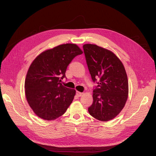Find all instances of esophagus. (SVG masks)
Segmentation results:
<instances>
[{"label": "esophagus", "mask_w": 156, "mask_h": 156, "mask_svg": "<svg viewBox=\"0 0 156 156\" xmlns=\"http://www.w3.org/2000/svg\"><path fill=\"white\" fill-rule=\"evenodd\" d=\"M82 94H83V93H81V92H78V91H77V92H76V95H77V96H79V97L81 96H82Z\"/></svg>", "instance_id": "obj_1"}]
</instances>
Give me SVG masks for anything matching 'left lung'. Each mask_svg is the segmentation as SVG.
Wrapping results in <instances>:
<instances>
[{"mask_svg": "<svg viewBox=\"0 0 156 156\" xmlns=\"http://www.w3.org/2000/svg\"><path fill=\"white\" fill-rule=\"evenodd\" d=\"M83 48L92 81L98 84L93 90V103L88 112L98 120H111L120 112L128 97L124 66L109 50L90 44Z\"/></svg>", "mask_w": 156, "mask_h": 156, "instance_id": "left-lung-1", "label": "left lung"}]
</instances>
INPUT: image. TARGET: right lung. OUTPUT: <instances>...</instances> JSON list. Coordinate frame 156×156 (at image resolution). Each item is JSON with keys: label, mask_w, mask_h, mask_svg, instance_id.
Wrapping results in <instances>:
<instances>
[{"label": "right lung", "mask_w": 156, "mask_h": 156, "mask_svg": "<svg viewBox=\"0 0 156 156\" xmlns=\"http://www.w3.org/2000/svg\"><path fill=\"white\" fill-rule=\"evenodd\" d=\"M82 53L76 44H62L42 52L32 62L25 79V96L37 116L53 120L66 111L75 90L60 82L66 77L69 64Z\"/></svg>", "instance_id": "add662e5"}]
</instances>
